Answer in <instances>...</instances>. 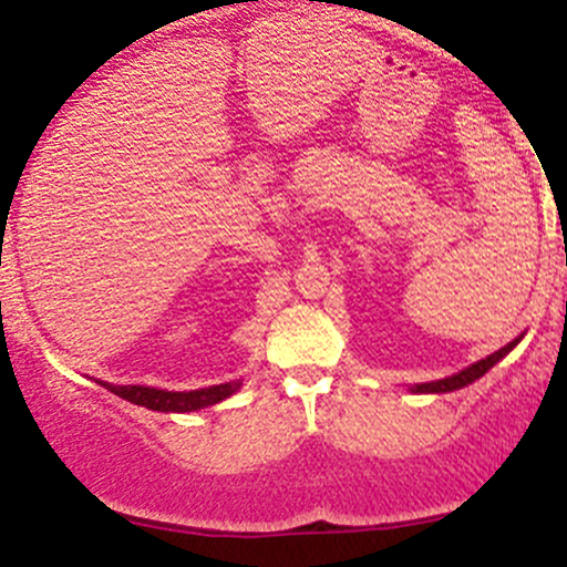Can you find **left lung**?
<instances>
[{"instance_id": "8db88e82", "label": "left lung", "mask_w": 567, "mask_h": 567, "mask_svg": "<svg viewBox=\"0 0 567 567\" xmlns=\"http://www.w3.org/2000/svg\"><path fill=\"white\" fill-rule=\"evenodd\" d=\"M517 342H519V337H517V340H512V342H508V346L501 348V351L489 353L487 359L476 361V364L466 367V369H463V372L453 374V378L434 380V383H421V385H415V388H412V391H415V393H447V391H457V388H463V385L474 383V380H480L482 374H485L487 369H493L495 364H498V361L504 359V355H506L508 351H512V348L517 346Z\"/></svg>"}]
</instances>
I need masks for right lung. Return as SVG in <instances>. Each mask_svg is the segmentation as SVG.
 <instances>
[{"label":"right lung","instance_id":"1","mask_svg":"<svg viewBox=\"0 0 567 567\" xmlns=\"http://www.w3.org/2000/svg\"><path fill=\"white\" fill-rule=\"evenodd\" d=\"M104 388H110L114 396L128 399L131 404L146 406V410H157V412H193V410H203V406H212L221 399L233 396L238 391L240 383H225V385H212V388H200V391H161V388H146V385H110L101 383Z\"/></svg>","mask_w":567,"mask_h":567}]
</instances>
